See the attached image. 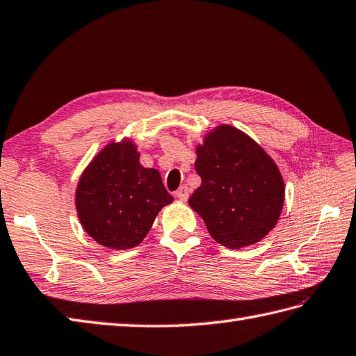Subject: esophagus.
Returning a JSON list of instances; mask_svg holds the SVG:
<instances>
[{
    "mask_svg": "<svg viewBox=\"0 0 356 356\" xmlns=\"http://www.w3.org/2000/svg\"><path fill=\"white\" fill-rule=\"evenodd\" d=\"M188 196H190V190H188V188L184 185V186H180L179 190L176 191V197L179 199V200H182V202H185L186 199H188Z\"/></svg>",
    "mask_w": 356,
    "mask_h": 356,
    "instance_id": "esophagus-1",
    "label": "esophagus"
}]
</instances>
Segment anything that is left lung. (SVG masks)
<instances>
[{
	"label": "left lung",
	"instance_id": "left-lung-1",
	"mask_svg": "<svg viewBox=\"0 0 356 356\" xmlns=\"http://www.w3.org/2000/svg\"><path fill=\"white\" fill-rule=\"evenodd\" d=\"M202 184L188 199L211 238L227 248L253 245L275 228L282 213V174L245 132L219 124L196 145Z\"/></svg>",
	"mask_w": 356,
	"mask_h": 356
}]
</instances>
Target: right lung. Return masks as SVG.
<instances>
[{
  "label": "right lung",
  "mask_w": 356,
  "mask_h": 356,
  "mask_svg": "<svg viewBox=\"0 0 356 356\" xmlns=\"http://www.w3.org/2000/svg\"><path fill=\"white\" fill-rule=\"evenodd\" d=\"M172 200L160 172L140 163V152L129 137L111 140L97 152L75 190L83 229L111 250L137 247L159 211Z\"/></svg>",
  "instance_id": "1"
}]
</instances>
